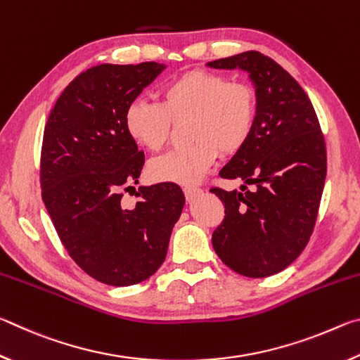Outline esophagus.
I'll list each match as a JSON object with an SVG mask.
<instances>
[{
  "mask_svg": "<svg viewBox=\"0 0 360 360\" xmlns=\"http://www.w3.org/2000/svg\"><path fill=\"white\" fill-rule=\"evenodd\" d=\"M182 191H184V195H186L187 200H192V198L197 197V195L202 193V188L195 187V186H186L184 188H182Z\"/></svg>",
  "mask_w": 360,
  "mask_h": 360,
  "instance_id": "34e87169",
  "label": "esophagus"
}]
</instances>
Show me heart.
Listing matches in <instances>:
<instances>
[{"label":"heart","instance_id":"1","mask_svg":"<svg viewBox=\"0 0 360 360\" xmlns=\"http://www.w3.org/2000/svg\"><path fill=\"white\" fill-rule=\"evenodd\" d=\"M257 95L248 82L230 81L222 72L192 68L169 79L158 90V103L133 100L125 109L129 136L152 152L172 133V120L187 119L191 139L149 163L154 181L192 184L203 178L219 152L236 154L251 138L257 122Z\"/></svg>","mask_w":360,"mask_h":360}]
</instances>
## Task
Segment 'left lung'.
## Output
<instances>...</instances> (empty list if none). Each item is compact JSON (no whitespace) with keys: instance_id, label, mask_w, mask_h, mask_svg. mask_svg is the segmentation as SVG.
<instances>
[{"instance_id":"1","label":"left lung","mask_w":360,"mask_h":360,"mask_svg":"<svg viewBox=\"0 0 360 360\" xmlns=\"http://www.w3.org/2000/svg\"><path fill=\"white\" fill-rule=\"evenodd\" d=\"M208 66L248 71L259 106L251 138L221 169L224 179L245 181L241 192L210 188L225 208L212 248L243 276H271L302 254L314 230L327 173L324 135L308 95L275 60L249 51Z\"/></svg>"}]
</instances>
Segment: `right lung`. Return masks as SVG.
I'll return each instance as SVG.
<instances>
[{
    "mask_svg": "<svg viewBox=\"0 0 360 360\" xmlns=\"http://www.w3.org/2000/svg\"><path fill=\"white\" fill-rule=\"evenodd\" d=\"M162 70L144 62L82 71L60 95L44 129L42 202L70 257L108 285L154 275L186 202L178 184L160 182L139 187L133 208L120 203L144 165V152L124 127L125 109Z\"/></svg>",
    "mask_w": 360,
    "mask_h": 360,
    "instance_id": "1",
    "label": "right lung"
}]
</instances>
